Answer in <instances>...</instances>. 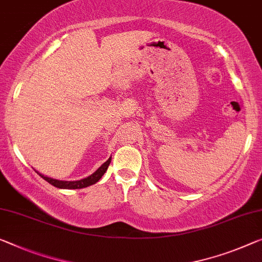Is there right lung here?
I'll return each instance as SVG.
<instances>
[{
  "label": "right lung",
  "mask_w": 262,
  "mask_h": 262,
  "mask_svg": "<svg viewBox=\"0 0 262 262\" xmlns=\"http://www.w3.org/2000/svg\"><path fill=\"white\" fill-rule=\"evenodd\" d=\"M111 163V157L108 158L105 163L100 165V167L97 168L91 176L86 177V178L80 179V180H75V182H66V180H57V179H52L49 178V177H46L41 174V173L37 172L42 178L48 182L49 184H51L52 186L57 187V188H67V190H76V188H83V187H88L90 185H94L98 182V180L102 178L104 173L106 172L108 165Z\"/></svg>",
  "instance_id": "1"
}]
</instances>
